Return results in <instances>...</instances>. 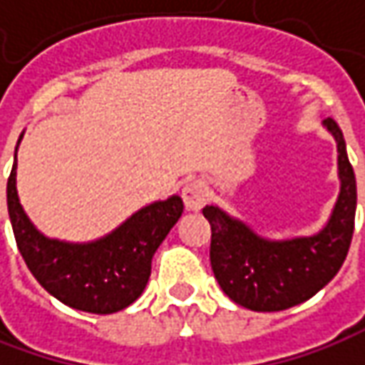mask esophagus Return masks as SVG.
Here are the masks:
<instances>
[{
  "instance_id": "1",
  "label": "esophagus",
  "mask_w": 365,
  "mask_h": 365,
  "mask_svg": "<svg viewBox=\"0 0 365 365\" xmlns=\"http://www.w3.org/2000/svg\"><path fill=\"white\" fill-rule=\"evenodd\" d=\"M182 197H183V204L187 210H192V212H197V210H202L204 204L207 202V185L202 180H192V182H187L183 185L182 190Z\"/></svg>"
}]
</instances>
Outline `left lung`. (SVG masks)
Here are the masks:
<instances>
[{"label":"left lung","mask_w":365,"mask_h":365,"mask_svg":"<svg viewBox=\"0 0 365 365\" xmlns=\"http://www.w3.org/2000/svg\"><path fill=\"white\" fill-rule=\"evenodd\" d=\"M323 125L337 143L341 185L331 216L319 232L269 240L218 206L202 210L212 226L214 277L234 303L250 311H283L307 301L331 281L347 257L356 220V175L341 129L333 119Z\"/></svg>","instance_id":"obj_1"}]
</instances>
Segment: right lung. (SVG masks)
<instances>
[{"mask_svg":"<svg viewBox=\"0 0 365 365\" xmlns=\"http://www.w3.org/2000/svg\"><path fill=\"white\" fill-rule=\"evenodd\" d=\"M7 212L19 252L36 281L68 307L108 315L141 297L151 274V258L180 220L183 202L171 195L141 207L98 240L64 242L44 236L26 216L14 163L7 180Z\"/></svg>","mask_w":365,"mask_h":365,"instance_id":"add662e5","label":"right lung"}]
</instances>
